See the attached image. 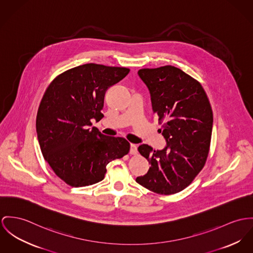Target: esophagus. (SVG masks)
<instances>
[{
  "mask_svg": "<svg viewBox=\"0 0 253 253\" xmlns=\"http://www.w3.org/2000/svg\"><path fill=\"white\" fill-rule=\"evenodd\" d=\"M130 154L131 155H136L137 154V147H136V144H131L130 146Z\"/></svg>",
  "mask_w": 253,
  "mask_h": 253,
  "instance_id": "1",
  "label": "esophagus"
}]
</instances>
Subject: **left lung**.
<instances>
[{"label": "left lung", "mask_w": 253, "mask_h": 253, "mask_svg": "<svg viewBox=\"0 0 253 253\" xmlns=\"http://www.w3.org/2000/svg\"><path fill=\"white\" fill-rule=\"evenodd\" d=\"M138 76L147 85L158 131L167 140L163 150L141 144L137 150L151 167L136 183L159 195L186 189L202 170L210 150L213 111L201 84L181 69L166 65L142 68Z\"/></svg>", "instance_id": "1"}]
</instances>
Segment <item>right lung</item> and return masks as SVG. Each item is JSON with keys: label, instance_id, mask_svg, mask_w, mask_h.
<instances>
[{"label": "right lung", "instance_id": "obj_1", "mask_svg": "<svg viewBox=\"0 0 253 253\" xmlns=\"http://www.w3.org/2000/svg\"><path fill=\"white\" fill-rule=\"evenodd\" d=\"M129 68L86 63L54 79L39 105L37 133L42 155L55 174L71 187L102 181L107 165L127 155L124 137L101 134L91 119L101 120L105 93Z\"/></svg>", "mask_w": 253, "mask_h": 253}]
</instances>
